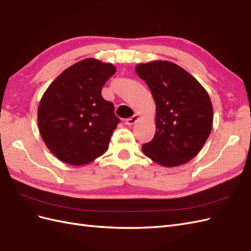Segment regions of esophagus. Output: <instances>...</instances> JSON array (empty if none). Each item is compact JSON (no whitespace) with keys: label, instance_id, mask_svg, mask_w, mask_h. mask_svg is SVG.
I'll return each instance as SVG.
<instances>
[{"label":"esophagus","instance_id":"obj_1","mask_svg":"<svg viewBox=\"0 0 251 251\" xmlns=\"http://www.w3.org/2000/svg\"><path fill=\"white\" fill-rule=\"evenodd\" d=\"M139 121V115H133V117H131V118H129V119H127L126 120V122H125V123H126V125H134V124H136L137 123V122Z\"/></svg>","mask_w":251,"mask_h":251}]
</instances>
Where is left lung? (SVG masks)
<instances>
[{"instance_id": "obj_1", "label": "left lung", "mask_w": 251, "mask_h": 251, "mask_svg": "<svg viewBox=\"0 0 251 251\" xmlns=\"http://www.w3.org/2000/svg\"><path fill=\"white\" fill-rule=\"evenodd\" d=\"M136 72L156 104V133L143 144V153L165 168L189 162L212 130L213 107L208 92L194 76L171 61L139 63Z\"/></svg>"}]
</instances>
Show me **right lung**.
<instances>
[{
  "label": "right lung",
  "instance_id": "right-lung-1",
  "mask_svg": "<svg viewBox=\"0 0 251 251\" xmlns=\"http://www.w3.org/2000/svg\"><path fill=\"white\" fill-rule=\"evenodd\" d=\"M111 63L87 58L69 67L50 83L38 107L43 142L70 165H85L105 153L120 123L101 88L115 73Z\"/></svg>",
  "mask_w": 251,
  "mask_h": 251
}]
</instances>
